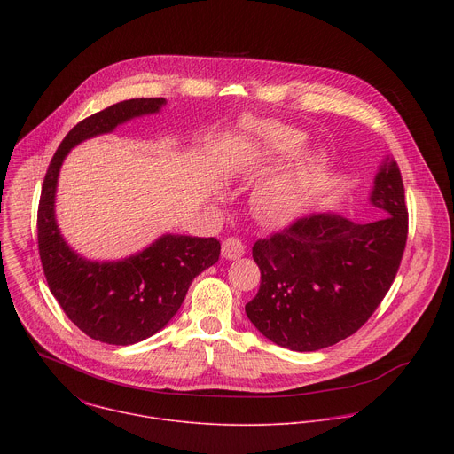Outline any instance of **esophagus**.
Wrapping results in <instances>:
<instances>
[{"label":"esophagus","instance_id":"esophagus-1","mask_svg":"<svg viewBox=\"0 0 454 454\" xmlns=\"http://www.w3.org/2000/svg\"><path fill=\"white\" fill-rule=\"evenodd\" d=\"M221 253L224 258H228V261H237V258H240L244 254V244L239 239L230 237L223 242Z\"/></svg>","mask_w":454,"mask_h":454}]
</instances>
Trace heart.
Masks as SVG:
<instances>
[{
    "mask_svg": "<svg viewBox=\"0 0 454 454\" xmlns=\"http://www.w3.org/2000/svg\"><path fill=\"white\" fill-rule=\"evenodd\" d=\"M247 129L256 138L258 147H262L273 158L293 156L305 144V137L296 129L275 121L249 120ZM323 168H325V158L319 153L301 154L284 176L256 190V214L268 223H286L291 219L319 183Z\"/></svg>",
    "mask_w": 454,
    "mask_h": 454,
    "instance_id": "obj_1",
    "label": "heart"
}]
</instances>
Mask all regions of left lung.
<instances>
[{
    "label": "left lung",
    "mask_w": 454,
    "mask_h": 454,
    "mask_svg": "<svg viewBox=\"0 0 454 454\" xmlns=\"http://www.w3.org/2000/svg\"><path fill=\"white\" fill-rule=\"evenodd\" d=\"M382 215L372 223L317 214L256 240L261 289L246 303L249 321L273 343L314 352L357 333L401 266L408 208L399 165L386 158L370 193Z\"/></svg>",
    "instance_id": "1"
}]
</instances>
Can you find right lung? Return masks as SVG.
Here are the masks:
<instances>
[{
    "label": "right lung",
    "mask_w": 454,
    "mask_h": 454,
    "mask_svg": "<svg viewBox=\"0 0 454 454\" xmlns=\"http://www.w3.org/2000/svg\"><path fill=\"white\" fill-rule=\"evenodd\" d=\"M165 98H131L106 107L64 137L46 170L37 242L48 287L62 310L95 341L135 345L161 331L179 310L200 273L219 261L217 239L167 233L144 251L116 262H91L62 239L55 221V190L60 165L81 142L111 133L131 118L158 113Z\"/></svg>",
    "instance_id": "add662e5"
}]
</instances>
